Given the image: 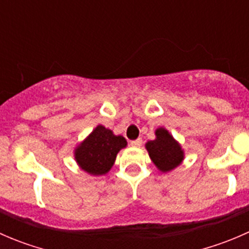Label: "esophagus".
Masks as SVG:
<instances>
[{"label": "esophagus", "instance_id": "esophagus-1", "mask_svg": "<svg viewBox=\"0 0 249 249\" xmlns=\"http://www.w3.org/2000/svg\"><path fill=\"white\" fill-rule=\"evenodd\" d=\"M130 144H131L132 147H141V144H142V140L137 139L135 141H131V142H130Z\"/></svg>", "mask_w": 249, "mask_h": 249}]
</instances>
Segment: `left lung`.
<instances>
[{
	"label": "left lung",
	"instance_id": "8db88e82",
	"mask_svg": "<svg viewBox=\"0 0 249 249\" xmlns=\"http://www.w3.org/2000/svg\"><path fill=\"white\" fill-rule=\"evenodd\" d=\"M145 149L157 169L165 173L175 170L184 160L182 145L165 127L155 130V140L148 141Z\"/></svg>",
	"mask_w": 249,
	"mask_h": 249
}]
</instances>
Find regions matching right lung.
Here are the masks:
<instances>
[{"label": "right lung", "mask_w": 249, "mask_h": 249, "mask_svg": "<svg viewBox=\"0 0 249 249\" xmlns=\"http://www.w3.org/2000/svg\"><path fill=\"white\" fill-rule=\"evenodd\" d=\"M126 144L124 137L117 136L104 125H97L87 139L74 148V160L79 169L89 175H106L114 165L119 150Z\"/></svg>", "instance_id": "obj_1"}]
</instances>
